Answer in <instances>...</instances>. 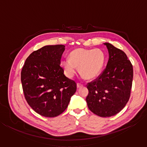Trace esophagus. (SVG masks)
<instances>
[{"label":"esophagus","mask_w":147,"mask_h":147,"mask_svg":"<svg viewBox=\"0 0 147 147\" xmlns=\"http://www.w3.org/2000/svg\"><path fill=\"white\" fill-rule=\"evenodd\" d=\"M83 86H84L83 84H80V83H77V88H82V87H83Z\"/></svg>","instance_id":"esophagus-1"}]
</instances>
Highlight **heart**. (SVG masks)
Returning <instances> with one entry per match:
<instances>
[{
	"label": "heart",
	"instance_id": "heart-1",
	"mask_svg": "<svg viewBox=\"0 0 147 147\" xmlns=\"http://www.w3.org/2000/svg\"><path fill=\"white\" fill-rule=\"evenodd\" d=\"M105 63V54L100 49H77L69 54V59H64L61 65L68 77L76 74L77 67L79 73L86 79L97 76L102 70Z\"/></svg>",
	"mask_w": 147,
	"mask_h": 147
}]
</instances>
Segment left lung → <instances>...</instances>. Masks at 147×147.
Listing matches in <instances>:
<instances>
[{
	"label": "left lung",
	"mask_w": 147,
	"mask_h": 147,
	"mask_svg": "<svg viewBox=\"0 0 147 147\" xmlns=\"http://www.w3.org/2000/svg\"><path fill=\"white\" fill-rule=\"evenodd\" d=\"M106 67L100 75L87 84L86 102L95 115L109 117L123 109L129 100L132 86L133 66L123 51L108 43Z\"/></svg>",
	"instance_id": "left-lung-1"
}]
</instances>
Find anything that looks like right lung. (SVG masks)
I'll list each match as a JSON object with an SVG mask.
<instances>
[{
	"mask_svg": "<svg viewBox=\"0 0 147 147\" xmlns=\"http://www.w3.org/2000/svg\"><path fill=\"white\" fill-rule=\"evenodd\" d=\"M63 45H47L34 51L22 68L24 97L39 115L54 117L67 108L76 91V83L63 74L60 66Z\"/></svg>",
	"mask_w": 147,
	"mask_h": 147,
	"instance_id": "add662e5",
	"label": "right lung"
}]
</instances>
